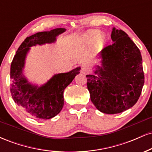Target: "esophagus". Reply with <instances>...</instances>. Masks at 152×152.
<instances>
[{
  "mask_svg": "<svg viewBox=\"0 0 152 152\" xmlns=\"http://www.w3.org/2000/svg\"><path fill=\"white\" fill-rule=\"evenodd\" d=\"M81 71L82 74H88V69H87L86 67H85V66H82Z\"/></svg>",
  "mask_w": 152,
  "mask_h": 152,
  "instance_id": "obj_1",
  "label": "esophagus"
}]
</instances>
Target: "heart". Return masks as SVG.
<instances>
[{"mask_svg":"<svg viewBox=\"0 0 152 152\" xmlns=\"http://www.w3.org/2000/svg\"><path fill=\"white\" fill-rule=\"evenodd\" d=\"M100 33L98 31H90L87 34L86 37L91 42H94L99 39V38L100 37Z\"/></svg>","mask_w":152,"mask_h":152,"instance_id":"obj_1","label":"heart"}]
</instances>
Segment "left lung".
<instances>
[{"label": "left lung", "mask_w": 152, "mask_h": 152, "mask_svg": "<svg viewBox=\"0 0 152 152\" xmlns=\"http://www.w3.org/2000/svg\"><path fill=\"white\" fill-rule=\"evenodd\" d=\"M113 43L101 51L102 66L87 75L91 101L99 111L114 114L132 107L144 83L141 52L128 35L115 28Z\"/></svg>", "instance_id": "1"}]
</instances>
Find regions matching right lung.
<instances>
[{
  "mask_svg": "<svg viewBox=\"0 0 152 152\" xmlns=\"http://www.w3.org/2000/svg\"><path fill=\"white\" fill-rule=\"evenodd\" d=\"M65 31L59 28L28 36L19 46L12 61L10 93L15 104L32 117L49 119L56 116L64 106V89L80 73L81 68L78 67L68 73L56 74L41 87L31 85L23 74L29 47L53 43L56 37Z\"/></svg>",
  "mask_w": 152,
  "mask_h": 152,
  "instance_id": "right-lung-1",
  "label": "right lung"
}]
</instances>
